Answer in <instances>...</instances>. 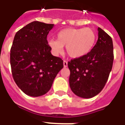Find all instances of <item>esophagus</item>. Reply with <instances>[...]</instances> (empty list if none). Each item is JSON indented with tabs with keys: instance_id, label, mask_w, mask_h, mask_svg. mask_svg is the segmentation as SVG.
I'll use <instances>...</instances> for the list:
<instances>
[{
	"instance_id": "1",
	"label": "esophagus",
	"mask_w": 125,
	"mask_h": 125,
	"mask_svg": "<svg viewBox=\"0 0 125 125\" xmlns=\"http://www.w3.org/2000/svg\"><path fill=\"white\" fill-rule=\"evenodd\" d=\"M63 67H67V61H63Z\"/></svg>"
}]
</instances>
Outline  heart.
Wrapping results in <instances>:
<instances>
[{
	"label": "heart",
	"instance_id": "b5f03b06",
	"mask_svg": "<svg viewBox=\"0 0 125 125\" xmlns=\"http://www.w3.org/2000/svg\"><path fill=\"white\" fill-rule=\"evenodd\" d=\"M96 40V33L91 28H66L58 33L57 40H49L48 44L55 55L62 53L65 46L70 57L80 58L91 52Z\"/></svg>",
	"mask_w": 125,
	"mask_h": 125
}]
</instances>
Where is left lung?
<instances>
[{
	"label": "left lung",
	"mask_w": 125,
	"mask_h": 125,
	"mask_svg": "<svg viewBox=\"0 0 125 125\" xmlns=\"http://www.w3.org/2000/svg\"><path fill=\"white\" fill-rule=\"evenodd\" d=\"M98 39L88 54L68 62L71 74L69 85L76 96L91 98L105 87L113 65L112 38L100 27Z\"/></svg>",
	"instance_id": "8db88e82"
}]
</instances>
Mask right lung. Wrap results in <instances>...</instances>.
I'll return each instance as SVG.
<instances>
[{
  "mask_svg": "<svg viewBox=\"0 0 125 125\" xmlns=\"http://www.w3.org/2000/svg\"><path fill=\"white\" fill-rule=\"evenodd\" d=\"M54 24L34 21L15 34L11 48L10 63L13 78L28 96L46 94L63 67V60L51 52L47 36Z\"/></svg>",
  "mask_w": 125,
  "mask_h": 125,
  "instance_id": "1",
  "label": "right lung"
}]
</instances>
